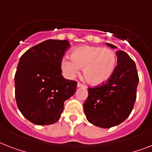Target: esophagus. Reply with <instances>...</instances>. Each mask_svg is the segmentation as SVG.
Instances as JSON below:
<instances>
[{"mask_svg": "<svg viewBox=\"0 0 152 152\" xmlns=\"http://www.w3.org/2000/svg\"><path fill=\"white\" fill-rule=\"evenodd\" d=\"M77 87H78V88H86V86L81 83H77Z\"/></svg>", "mask_w": 152, "mask_h": 152, "instance_id": "esophagus-1", "label": "esophagus"}]
</instances>
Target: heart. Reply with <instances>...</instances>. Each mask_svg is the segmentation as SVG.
I'll return each mask as SVG.
<instances>
[{
	"label": "heart",
	"mask_w": 152,
	"mask_h": 152,
	"mask_svg": "<svg viewBox=\"0 0 152 152\" xmlns=\"http://www.w3.org/2000/svg\"><path fill=\"white\" fill-rule=\"evenodd\" d=\"M71 59L62 61V69L68 77H73L83 69V77L91 85H101L110 80L117 65L115 53L109 48L83 46L75 49Z\"/></svg>",
	"instance_id": "b5f03b06"
}]
</instances>
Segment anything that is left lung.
<instances>
[{
    "mask_svg": "<svg viewBox=\"0 0 152 152\" xmlns=\"http://www.w3.org/2000/svg\"><path fill=\"white\" fill-rule=\"evenodd\" d=\"M112 49L116 46L106 43ZM118 64L110 80L88 89L83 104L86 118L98 127L108 129L123 122L130 115L137 99L139 76L133 60L122 50L116 51Z\"/></svg>",
    "mask_w": 152,
    "mask_h": 152,
    "instance_id": "obj_1",
    "label": "left lung"
}]
</instances>
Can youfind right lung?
Segmentation results:
<instances>
[{
  "label": "right lung",
  "mask_w": 152,
  "mask_h": 152,
  "mask_svg": "<svg viewBox=\"0 0 152 152\" xmlns=\"http://www.w3.org/2000/svg\"><path fill=\"white\" fill-rule=\"evenodd\" d=\"M67 40L50 39L34 46L20 58L15 75V101L21 113L34 125L59 120L65 100L77 82L61 75V61L70 47Z\"/></svg>",
  "instance_id": "1"
}]
</instances>
